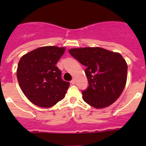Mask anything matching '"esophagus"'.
<instances>
[{"mask_svg": "<svg viewBox=\"0 0 146 146\" xmlns=\"http://www.w3.org/2000/svg\"><path fill=\"white\" fill-rule=\"evenodd\" d=\"M70 82H71V83H72V84H73V85H74V84H75V83H76V80H75V79H74V78H73V80H71V81H70Z\"/></svg>", "mask_w": 146, "mask_h": 146, "instance_id": "1", "label": "esophagus"}]
</instances>
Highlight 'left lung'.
<instances>
[{
	"label": "left lung",
	"mask_w": 146,
	"mask_h": 146,
	"mask_svg": "<svg viewBox=\"0 0 146 146\" xmlns=\"http://www.w3.org/2000/svg\"><path fill=\"white\" fill-rule=\"evenodd\" d=\"M69 53L86 66L89 86L82 91L85 102L100 109L111 105L118 99L126 85L128 69L120 54L100 47L71 48Z\"/></svg>",
	"instance_id": "8db88e82"
}]
</instances>
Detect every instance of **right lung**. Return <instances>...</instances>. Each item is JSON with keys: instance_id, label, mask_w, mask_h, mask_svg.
<instances>
[{"instance_id": "add662e5", "label": "right lung", "mask_w": 146, "mask_h": 146, "mask_svg": "<svg viewBox=\"0 0 146 146\" xmlns=\"http://www.w3.org/2000/svg\"><path fill=\"white\" fill-rule=\"evenodd\" d=\"M64 47L42 46L21 57L17 78L23 93L31 102L40 107H51L64 98L70 86L61 78L56 64Z\"/></svg>"}]
</instances>
